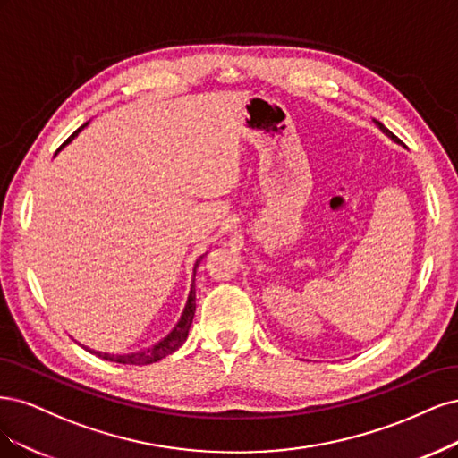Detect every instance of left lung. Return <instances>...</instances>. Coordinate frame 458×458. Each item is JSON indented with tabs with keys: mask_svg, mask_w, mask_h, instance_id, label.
Wrapping results in <instances>:
<instances>
[{
	"mask_svg": "<svg viewBox=\"0 0 458 458\" xmlns=\"http://www.w3.org/2000/svg\"><path fill=\"white\" fill-rule=\"evenodd\" d=\"M375 123H377V125H378V127H380V131H382V132H385V135H388V137H390V139H392V140H395V142H400V140H397V137H395V135H394V132H392V131H388V129H386V127H385V125H382V123H380V122H377V120H375Z\"/></svg>",
	"mask_w": 458,
	"mask_h": 458,
	"instance_id": "1",
	"label": "left lung"
}]
</instances>
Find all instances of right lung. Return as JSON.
<instances>
[{
  "mask_svg": "<svg viewBox=\"0 0 458 458\" xmlns=\"http://www.w3.org/2000/svg\"><path fill=\"white\" fill-rule=\"evenodd\" d=\"M85 125H81L76 132H73V135L63 146H66L73 137H76ZM63 146H61V148H63ZM61 148H58V150H61ZM201 259L203 257H199L196 260L194 274H196V268H198V264H199ZM194 312H196V285H194V282H191V289H190V294H188V302L184 306V312H182L179 323L174 326V329L164 338V341H159L157 344H154L150 348H144V350L132 352V353H105V352H97V350H91V348H85V350H89L91 353H95V356L106 360V361H114V363H123V365H150V363H156L159 360L167 358L169 353H173L174 350H179L184 344V341L188 338L191 319H194Z\"/></svg>",
  "mask_w": 458,
  "mask_h": 458,
  "instance_id": "right-lung-1",
  "label": "right lung"
}]
</instances>
